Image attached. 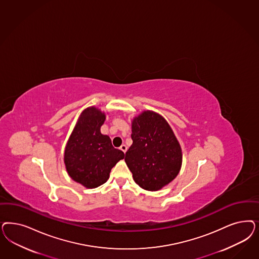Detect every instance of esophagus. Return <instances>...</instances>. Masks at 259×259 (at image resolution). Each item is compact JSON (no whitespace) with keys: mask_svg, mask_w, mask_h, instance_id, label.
Listing matches in <instances>:
<instances>
[{"mask_svg":"<svg viewBox=\"0 0 259 259\" xmlns=\"http://www.w3.org/2000/svg\"><path fill=\"white\" fill-rule=\"evenodd\" d=\"M120 150H122V151L125 153V151H126V150H127V148H126V146H125V145L123 144V145L120 147Z\"/></svg>","mask_w":259,"mask_h":259,"instance_id":"esophagus-1","label":"esophagus"}]
</instances>
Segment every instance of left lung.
Returning <instances> with one entry per match:
<instances>
[{
  "label": "left lung",
  "mask_w": 259,
  "mask_h": 259,
  "mask_svg": "<svg viewBox=\"0 0 259 259\" xmlns=\"http://www.w3.org/2000/svg\"><path fill=\"white\" fill-rule=\"evenodd\" d=\"M132 132L133 144L125 152V164L139 187L159 191L181 169V146L167 120L152 110L134 117Z\"/></svg>",
  "instance_id": "1"
}]
</instances>
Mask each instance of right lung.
<instances>
[{"label":"right lung","mask_w":259,"mask_h":259,"mask_svg":"<svg viewBox=\"0 0 259 259\" xmlns=\"http://www.w3.org/2000/svg\"><path fill=\"white\" fill-rule=\"evenodd\" d=\"M106 113L96 107L83 109L67 140L64 163L67 175L87 189L108 181L111 168L125 154L115 149L109 135L101 134Z\"/></svg>","instance_id":"obj_1"}]
</instances>
